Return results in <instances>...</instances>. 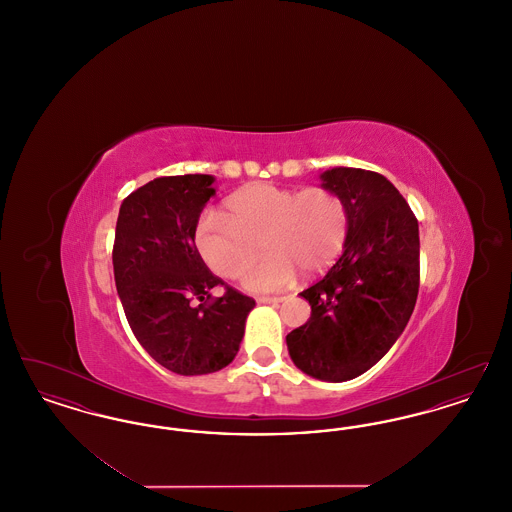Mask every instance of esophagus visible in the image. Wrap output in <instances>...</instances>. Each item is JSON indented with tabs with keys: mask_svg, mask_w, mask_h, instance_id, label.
<instances>
[{
	"mask_svg": "<svg viewBox=\"0 0 512 512\" xmlns=\"http://www.w3.org/2000/svg\"><path fill=\"white\" fill-rule=\"evenodd\" d=\"M286 297H259L257 301L259 303H265V305H278V303H282Z\"/></svg>",
	"mask_w": 512,
	"mask_h": 512,
	"instance_id": "obj_1",
	"label": "esophagus"
}]
</instances>
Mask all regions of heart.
I'll use <instances>...</instances> for the list:
<instances>
[{"instance_id": "obj_1", "label": "heart", "mask_w": 512, "mask_h": 512, "mask_svg": "<svg viewBox=\"0 0 512 512\" xmlns=\"http://www.w3.org/2000/svg\"><path fill=\"white\" fill-rule=\"evenodd\" d=\"M347 232V205L336 192L253 184L228 197L226 213L199 215L195 247L215 274L240 280L257 263L261 243L268 259L247 278V288L278 292L292 286L297 270L315 276L332 267Z\"/></svg>"}]
</instances>
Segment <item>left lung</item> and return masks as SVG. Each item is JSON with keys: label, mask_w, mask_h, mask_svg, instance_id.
<instances>
[{"label": "left lung", "mask_w": 512, "mask_h": 512, "mask_svg": "<svg viewBox=\"0 0 512 512\" xmlns=\"http://www.w3.org/2000/svg\"><path fill=\"white\" fill-rule=\"evenodd\" d=\"M322 186L347 205L349 232L340 261L299 293L311 318L286 336L293 365L345 382L376 365L405 330L420 284L418 220L378 172L336 167Z\"/></svg>", "instance_id": "1"}]
</instances>
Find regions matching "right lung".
<instances>
[{"label":"right lung","instance_id":"1","mask_svg":"<svg viewBox=\"0 0 512 512\" xmlns=\"http://www.w3.org/2000/svg\"><path fill=\"white\" fill-rule=\"evenodd\" d=\"M211 174L161 176L122 201L113 270L126 320L147 353L182 376L230 365L255 301L224 286L195 247V222L215 195Z\"/></svg>","mask_w":512,"mask_h":512}]
</instances>
